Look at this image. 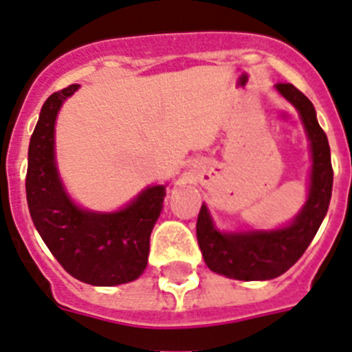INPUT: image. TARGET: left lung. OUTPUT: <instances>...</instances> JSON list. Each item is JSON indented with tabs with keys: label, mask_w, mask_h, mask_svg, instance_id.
<instances>
[{
	"label": "left lung",
	"mask_w": 352,
	"mask_h": 352,
	"mask_svg": "<svg viewBox=\"0 0 352 352\" xmlns=\"http://www.w3.org/2000/svg\"><path fill=\"white\" fill-rule=\"evenodd\" d=\"M275 89L298 110L310 142L309 195L296 217L275 230L219 231L207 205H201L196 239L205 263L215 274L236 280H270L289 270L310 245L330 207L333 188L330 145L314 105L293 84H275Z\"/></svg>",
	"instance_id": "1"
}]
</instances>
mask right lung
<instances>
[{
  "label": "right lung",
  "mask_w": 352,
  "mask_h": 352,
  "mask_svg": "<svg viewBox=\"0 0 352 352\" xmlns=\"http://www.w3.org/2000/svg\"><path fill=\"white\" fill-rule=\"evenodd\" d=\"M78 87L68 85L43 103L28 151V207L49 251L72 277L91 286H119L147 267L166 186H148L116 212L85 210L69 198L58 172L54 133L59 109Z\"/></svg>",
  "instance_id": "add662e5"
}]
</instances>
